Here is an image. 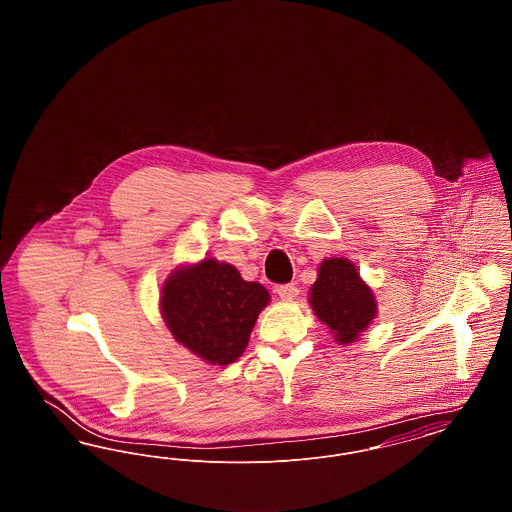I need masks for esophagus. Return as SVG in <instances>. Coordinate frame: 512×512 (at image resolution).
<instances>
[{"instance_id": "obj_1", "label": "esophagus", "mask_w": 512, "mask_h": 512, "mask_svg": "<svg viewBox=\"0 0 512 512\" xmlns=\"http://www.w3.org/2000/svg\"><path fill=\"white\" fill-rule=\"evenodd\" d=\"M276 293H278L282 299L292 301V299L297 297L299 290H297V286H295V284H282V286H278V288H276Z\"/></svg>"}]
</instances>
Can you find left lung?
<instances>
[{"label": "left lung", "instance_id": "1", "mask_svg": "<svg viewBox=\"0 0 512 512\" xmlns=\"http://www.w3.org/2000/svg\"><path fill=\"white\" fill-rule=\"evenodd\" d=\"M309 293L315 315L330 328L340 345L357 341L378 313L374 293L355 265L343 257L322 261L317 282Z\"/></svg>", "mask_w": 512, "mask_h": 512}]
</instances>
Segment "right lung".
Returning <instances> with one entry per match:
<instances>
[{"instance_id":"add662e5","label":"right lung","mask_w":512,"mask_h":512,"mask_svg":"<svg viewBox=\"0 0 512 512\" xmlns=\"http://www.w3.org/2000/svg\"><path fill=\"white\" fill-rule=\"evenodd\" d=\"M268 299L265 286L245 282L238 268L203 259L172 270L161 288V313L174 340L205 363L226 366L242 357Z\"/></svg>"}]
</instances>
